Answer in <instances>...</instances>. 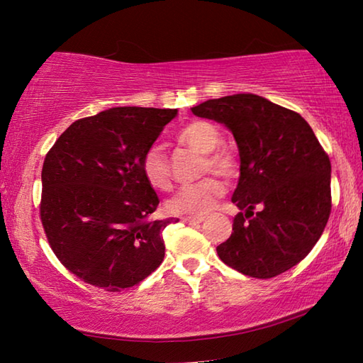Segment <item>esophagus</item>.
Returning a JSON list of instances; mask_svg holds the SVG:
<instances>
[{
	"label": "esophagus",
	"instance_id": "34e87169",
	"mask_svg": "<svg viewBox=\"0 0 363 363\" xmlns=\"http://www.w3.org/2000/svg\"><path fill=\"white\" fill-rule=\"evenodd\" d=\"M181 220H182L184 224H200V223H203L205 218H203V216H200V218H190V216H184V218H181Z\"/></svg>",
	"mask_w": 363,
	"mask_h": 363
}]
</instances>
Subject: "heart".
Instances as JSON below:
<instances>
[{
    "mask_svg": "<svg viewBox=\"0 0 363 363\" xmlns=\"http://www.w3.org/2000/svg\"><path fill=\"white\" fill-rule=\"evenodd\" d=\"M176 140L184 147H189L195 152L205 153L203 171H213L224 177H230L237 171V160L229 150L218 149L223 140L220 130L210 121L194 120L182 126L176 134ZM140 168L145 181L157 190L171 189V169L167 153L158 144L150 145L144 152L140 160ZM225 194L224 182L218 177L210 176L200 182L186 186L177 190L167 201L169 213L181 216H201L213 210L219 199Z\"/></svg>",
    "mask_w": 363,
    "mask_h": 363,
    "instance_id": "1",
    "label": "heart"
}]
</instances>
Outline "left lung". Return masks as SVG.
<instances>
[{"mask_svg": "<svg viewBox=\"0 0 363 363\" xmlns=\"http://www.w3.org/2000/svg\"><path fill=\"white\" fill-rule=\"evenodd\" d=\"M192 112L229 128L240 153L232 195L240 213L232 235L216 248L220 261L256 279L296 266L318 242L331 211V163L309 123L256 94L210 99Z\"/></svg>", "mask_w": 363, "mask_h": 363, "instance_id": "1", "label": "left lung"}]
</instances>
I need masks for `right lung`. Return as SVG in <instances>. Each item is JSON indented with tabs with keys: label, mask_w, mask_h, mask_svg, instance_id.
I'll return each mask as SVG.
<instances>
[{
	"label": "right lung",
	"mask_w": 363,
	"mask_h": 363,
	"mask_svg": "<svg viewBox=\"0 0 363 363\" xmlns=\"http://www.w3.org/2000/svg\"><path fill=\"white\" fill-rule=\"evenodd\" d=\"M176 108L113 107L77 120L48 152L40 214L54 255L106 291L138 285L162 264L160 203L140 168Z\"/></svg>",
	"instance_id": "add662e5"
}]
</instances>
